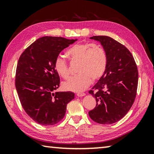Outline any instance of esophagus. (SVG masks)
<instances>
[{"instance_id":"34e87169","label":"esophagus","mask_w":154,"mask_h":154,"mask_svg":"<svg viewBox=\"0 0 154 154\" xmlns=\"http://www.w3.org/2000/svg\"><path fill=\"white\" fill-rule=\"evenodd\" d=\"M85 95V93H77V96L78 97H82V96H84Z\"/></svg>"}]
</instances>
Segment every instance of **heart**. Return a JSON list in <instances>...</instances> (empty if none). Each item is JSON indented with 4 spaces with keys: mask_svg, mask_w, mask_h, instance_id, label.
<instances>
[{
    "mask_svg": "<svg viewBox=\"0 0 154 154\" xmlns=\"http://www.w3.org/2000/svg\"><path fill=\"white\" fill-rule=\"evenodd\" d=\"M72 62H79L78 75L62 83L64 90L71 92H82L92 82L98 81L105 74L107 66V56L103 48L92 43H79L67 51ZM54 69L60 76L67 79L69 76L68 63L63 57H56Z\"/></svg>",
    "mask_w": 154,
    "mask_h": 154,
    "instance_id": "heart-1",
    "label": "heart"
}]
</instances>
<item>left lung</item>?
I'll use <instances>...</instances> for the list:
<instances>
[{
	"label": "left lung",
	"mask_w": 154,
	"mask_h": 154,
	"mask_svg": "<svg viewBox=\"0 0 154 154\" xmlns=\"http://www.w3.org/2000/svg\"><path fill=\"white\" fill-rule=\"evenodd\" d=\"M90 38L102 45L107 66L103 76L89 91L96 105L88 113L95 122L111 124L123 118L133 105L138 86L137 66L130 51L113 38L107 36Z\"/></svg>",
	"instance_id": "obj_1"
}]
</instances>
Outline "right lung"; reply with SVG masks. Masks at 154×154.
Wrapping results in <instances>:
<instances>
[{
	"label": "right lung",
	"instance_id": "obj_1",
	"mask_svg": "<svg viewBox=\"0 0 154 154\" xmlns=\"http://www.w3.org/2000/svg\"><path fill=\"white\" fill-rule=\"evenodd\" d=\"M77 39L43 36L20 56L15 74V88L23 109L36 123L51 126L61 121L67 104L75 98L71 92H56L60 77L54 69L59 54Z\"/></svg>",
	"mask_w": 154,
	"mask_h": 154
}]
</instances>
